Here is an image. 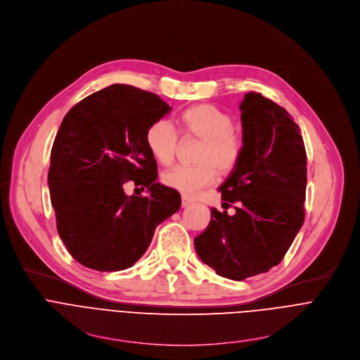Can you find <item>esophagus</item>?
<instances>
[{
	"label": "esophagus",
	"mask_w": 360,
	"mask_h": 360,
	"mask_svg": "<svg viewBox=\"0 0 360 360\" xmlns=\"http://www.w3.org/2000/svg\"><path fill=\"white\" fill-rule=\"evenodd\" d=\"M191 205H193V200H190V198L186 195H181V207H188Z\"/></svg>",
	"instance_id": "obj_1"
}]
</instances>
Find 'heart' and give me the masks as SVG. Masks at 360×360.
<instances>
[{"instance_id":"obj_1","label":"heart","mask_w":360,"mask_h":360,"mask_svg":"<svg viewBox=\"0 0 360 360\" xmlns=\"http://www.w3.org/2000/svg\"><path fill=\"white\" fill-rule=\"evenodd\" d=\"M184 133L202 140L194 162L195 166H177L162 174V183L186 197H194L210 186L217 172L231 173L243 153L242 136L233 129V117L213 105L197 104L181 115ZM146 144L153 157L162 165L173 163L179 148V131L169 118H158L146 131Z\"/></svg>"}]
</instances>
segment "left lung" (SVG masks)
<instances>
[{
	"mask_svg": "<svg viewBox=\"0 0 360 360\" xmlns=\"http://www.w3.org/2000/svg\"><path fill=\"white\" fill-rule=\"evenodd\" d=\"M243 153L219 187L233 216L212 209L195 252L217 274L245 281L281 263L304 221L306 150L292 115L260 93L240 104Z\"/></svg>",
	"mask_w": 360,
	"mask_h": 360,
	"instance_id": "obj_1",
	"label": "left lung"
}]
</instances>
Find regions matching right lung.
<instances>
[{"label": "right lung", "mask_w": 360, "mask_h": 360, "mask_svg": "<svg viewBox=\"0 0 360 360\" xmlns=\"http://www.w3.org/2000/svg\"><path fill=\"white\" fill-rule=\"evenodd\" d=\"M172 107L157 94L112 84L77 103L51 148L49 187L57 230L68 253L98 271L131 267L155 227L174 214L180 194L155 183L146 131ZM126 182L149 188L127 196Z\"/></svg>", "instance_id": "add662e5"}]
</instances>
